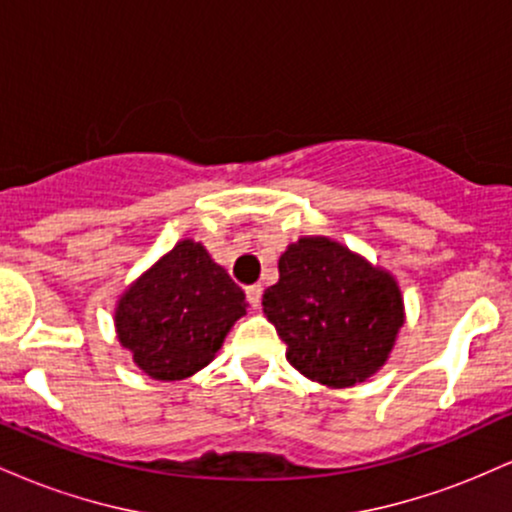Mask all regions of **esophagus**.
I'll list each match as a JSON object with an SVG mask.
<instances>
[{"mask_svg": "<svg viewBox=\"0 0 512 512\" xmlns=\"http://www.w3.org/2000/svg\"><path fill=\"white\" fill-rule=\"evenodd\" d=\"M245 296H248V301H250L252 308L260 310V301H262V286L260 284L248 286V289H245Z\"/></svg>", "mask_w": 512, "mask_h": 512, "instance_id": "obj_1", "label": "esophagus"}]
</instances>
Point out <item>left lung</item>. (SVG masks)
<instances>
[{"mask_svg": "<svg viewBox=\"0 0 512 512\" xmlns=\"http://www.w3.org/2000/svg\"><path fill=\"white\" fill-rule=\"evenodd\" d=\"M262 310L286 361L334 390L378 373L407 320L395 276L327 236H303L284 250Z\"/></svg>", "mask_w": 512, "mask_h": 512, "instance_id": "1", "label": "left lung"}]
</instances>
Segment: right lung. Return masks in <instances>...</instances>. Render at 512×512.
<instances>
[{"label":"right lung","instance_id":"right-lung-1","mask_svg":"<svg viewBox=\"0 0 512 512\" xmlns=\"http://www.w3.org/2000/svg\"><path fill=\"white\" fill-rule=\"evenodd\" d=\"M245 310L243 289L202 243L185 238L117 298L115 332L149 378L173 383L214 361Z\"/></svg>","mask_w":512,"mask_h":512}]
</instances>
